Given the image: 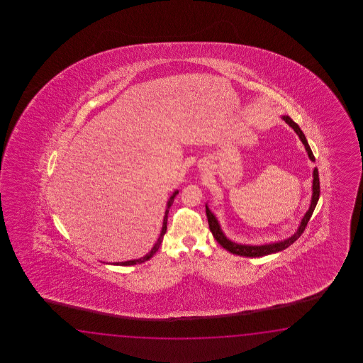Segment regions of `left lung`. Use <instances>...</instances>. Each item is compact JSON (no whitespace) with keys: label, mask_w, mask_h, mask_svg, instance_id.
<instances>
[{"label":"left lung","mask_w":363,"mask_h":363,"mask_svg":"<svg viewBox=\"0 0 363 363\" xmlns=\"http://www.w3.org/2000/svg\"><path fill=\"white\" fill-rule=\"evenodd\" d=\"M283 119L286 121V123L289 124L294 132L298 135V138L302 141V144L305 145V149L308 152V158L314 162L315 161V157L313 155L311 149L308 147V140L305 138L303 132L301 131V128L298 127V124L294 123V121L288 116H283ZM313 196H311V203L308 206V210L306 211L305 216L302 218L301 224L298 227L297 232L294 233V236H291L289 239L284 240V241H279V242H272V244H264V245H242V244H238V242H233L230 239L225 238L222 228H220V224L218 222L216 216L210 211V208L206 205V216H208V228L213 233L214 239L222 245V247L228 250L232 255H242V257H263V255H272V253H278L284 250L289 245H292L296 240L298 239L301 236L308 222L310 220V218L313 216V211L315 208L318 200H319V193H320V185H319V174H318V169H314L313 172Z\"/></svg>","instance_id":"1"}]
</instances>
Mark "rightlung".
<instances>
[{"label": "right lung", "mask_w": 363, "mask_h": 363, "mask_svg": "<svg viewBox=\"0 0 363 363\" xmlns=\"http://www.w3.org/2000/svg\"><path fill=\"white\" fill-rule=\"evenodd\" d=\"M179 191H175V192L171 194L170 199L167 201V206H166V211H164V216H163V224H162V231H161V235H160V238L157 240V242L155 244V247H152V250L147 253L145 257H141L139 259H132V261H125V262H114L111 263V264H116V266H132V264H136V263H143L147 261V259H150L153 255H155V252L160 249V245H161V242H162L163 236H164V233H166V230H167V214H169V211H170L171 205H172V202H174V199H175V196L178 194Z\"/></svg>", "instance_id": "add662e5"}]
</instances>
